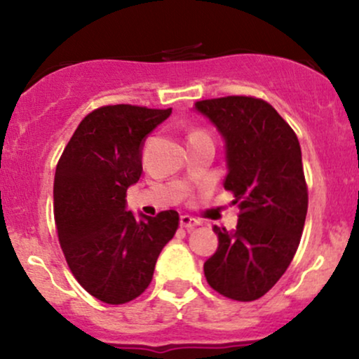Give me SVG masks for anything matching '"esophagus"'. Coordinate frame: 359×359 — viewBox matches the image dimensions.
<instances>
[{
  "instance_id": "34e87169",
  "label": "esophagus",
  "mask_w": 359,
  "mask_h": 359,
  "mask_svg": "<svg viewBox=\"0 0 359 359\" xmlns=\"http://www.w3.org/2000/svg\"><path fill=\"white\" fill-rule=\"evenodd\" d=\"M180 226L185 229H192L196 228V226H199V221H197L196 217L189 216V214H184V216H180Z\"/></svg>"
}]
</instances>
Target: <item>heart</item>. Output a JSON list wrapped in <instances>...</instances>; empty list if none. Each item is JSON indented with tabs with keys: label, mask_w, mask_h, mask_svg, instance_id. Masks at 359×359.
Returning <instances> with one entry per match:
<instances>
[{
	"label": "heart",
	"mask_w": 359,
	"mask_h": 359,
	"mask_svg": "<svg viewBox=\"0 0 359 359\" xmlns=\"http://www.w3.org/2000/svg\"><path fill=\"white\" fill-rule=\"evenodd\" d=\"M194 133H201V130H197V131H194Z\"/></svg>",
	"instance_id": "obj_1"
}]
</instances>
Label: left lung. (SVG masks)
I'll list each match as a JSON object with an SVG mask.
<instances>
[{"mask_svg":"<svg viewBox=\"0 0 359 359\" xmlns=\"http://www.w3.org/2000/svg\"><path fill=\"white\" fill-rule=\"evenodd\" d=\"M226 142L224 189L238 204L234 231L214 226L219 246L204 263L208 283L251 302L285 273L299 248L309 194L297 135L266 101L226 96L196 102Z\"/></svg>","mask_w":359,"mask_h":359,"instance_id":"1","label":"left lung"}]
</instances>
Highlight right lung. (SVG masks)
Returning <instances> with one entry per match:
<instances>
[{
    "mask_svg": "<svg viewBox=\"0 0 359 359\" xmlns=\"http://www.w3.org/2000/svg\"><path fill=\"white\" fill-rule=\"evenodd\" d=\"M170 113L101 106L79 123L57 163L53 217L65 262L84 290L111 306L147 290L160 251L179 228L174 209L137 219L125 199L142 175L147 135Z\"/></svg>",
    "mask_w": 359,
    "mask_h": 359,
    "instance_id": "1",
    "label": "right lung"
}]
</instances>
